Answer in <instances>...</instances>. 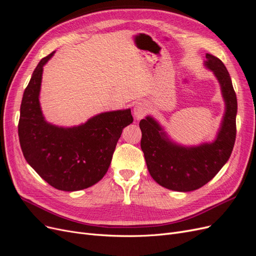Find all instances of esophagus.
Segmentation results:
<instances>
[{"instance_id":"esophagus-1","label":"esophagus","mask_w":256,"mask_h":256,"mask_svg":"<svg viewBox=\"0 0 256 256\" xmlns=\"http://www.w3.org/2000/svg\"><path fill=\"white\" fill-rule=\"evenodd\" d=\"M134 113L136 120L143 118L147 113V104L145 102H136L134 109Z\"/></svg>"}]
</instances>
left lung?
I'll return each instance as SVG.
<instances>
[{"mask_svg": "<svg viewBox=\"0 0 256 256\" xmlns=\"http://www.w3.org/2000/svg\"><path fill=\"white\" fill-rule=\"evenodd\" d=\"M205 66L218 79L226 102V113L216 140L186 147L172 142L150 116L140 122L141 148L148 172L162 187L188 192L203 187L226 164L236 138L237 98L226 67L222 60L206 54Z\"/></svg>", "mask_w": 256, "mask_h": 256, "instance_id": "1", "label": "left lung"}]
</instances>
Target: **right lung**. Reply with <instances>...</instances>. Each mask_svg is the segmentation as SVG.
I'll return each mask as SVG.
<instances>
[{
	"label": "right lung",
	"instance_id": "right-lung-1",
	"mask_svg": "<svg viewBox=\"0 0 256 256\" xmlns=\"http://www.w3.org/2000/svg\"><path fill=\"white\" fill-rule=\"evenodd\" d=\"M44 58L23 92L18 134L28 164L50 186L78 191L98 182L110 166L122 129L134 122L130 109L100 113L72 128L44 120L40 104Z\"/></svg>",
	"mask_w": 256,
	"mask_h": 256
}]
</instances>
